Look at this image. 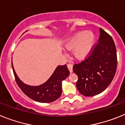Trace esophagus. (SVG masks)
Returning <instances> with one entry per match:
<instances>
[{"label":"esophagus","mask_w":125,"mask_h":125,"mask_svg":"<svg viewBox=\"0 0 125 125\" xmlns=\"http://www.w3.org/2000/svg\"><path fill=\"white\" fill-rule=\"evenodd\" d=\"M67 67H68V69H69L70 72H72V71H73V70H72V68H73V65H72V63H68Z\"/></svg>","instance_id":"1"}]
</instances>
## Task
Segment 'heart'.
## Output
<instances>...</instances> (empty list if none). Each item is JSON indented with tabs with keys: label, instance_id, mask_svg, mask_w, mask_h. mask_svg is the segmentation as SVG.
I'll list each match as a JSON object with an SVG mask.
<instances>
[{
	"label": "heart",
	"instance_id": "b5f03b06",
	"mask_svg": "<svg viewBox=\"0 0 125 125\" xmlns=\"http://www.w3.org/2000/svg\"><path fill=\"white\" fill-rule=\"evenodd\" d=\"M95 35L93 32L82 31L75 33L65 43L64 47L68 50L73 49L74 57L83 60L88 56L95 44Z\"/></svg>",
	"mask_w": 125,
	"mask_h": 125
}]
</instances>
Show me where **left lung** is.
Returning <instances> with one entry per match:
<instances>
[{"mask_svg": "<svg viewBox=\"0 0 125 125\" xmlns=\"http://www.w3.org/2000/svg\"><path fill=\"white\" fill-rule=\"evenodd\" d=\"M82 62L74 64L73 71L78 76L77 90L84 96L98 95L109 86L117 69L116 48L113 38L100 28L98 42Z\"/></svg>", "mask_w": 125, "mask_h": 125, "instance_id": "1", "label": "left lung"}]
</instances>
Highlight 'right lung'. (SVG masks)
Returning a JSON list of instances; mask_svg holds the SVG:
<instances>
[{"mask_svg":"<svg viewBox=\"0 0 125 125\" xmlns=\"http://www.w3.org/2000/svg\"><path fill=\"white\" fill-rule=\"evenodd\" d=\"M12 68L16 83L22 92L32 100L41 103H50L59 98L62 92V81L70 74L66 65L58 66L46 82L33 86L27 85L19 79L14 71L12 62Z\"/></svg>","mask_w":125,"mask_h":125,"instance_id":"obj_1","label":"right lung"}]
</instances>
